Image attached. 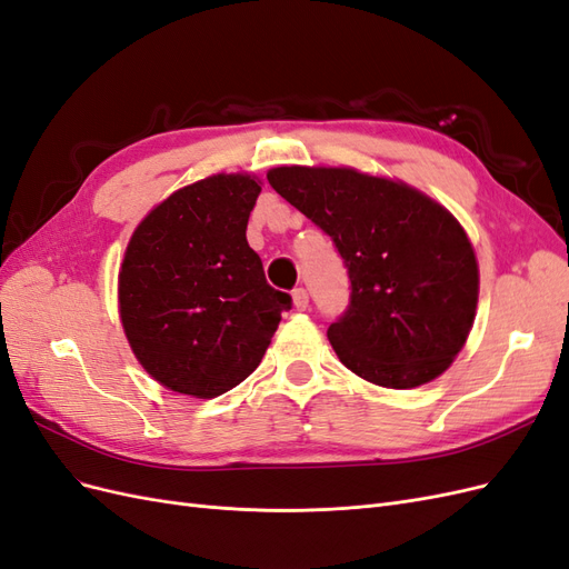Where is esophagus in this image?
<instances>
[{
    "label": "esophagus",
    "instance_id": "esophagus-1",
    "mask_svg": "<svg viewBox=\"0 0 569 569\" xmlns=\"http://www.w3.org/2000/svg\"><path fill=\"white\" fill-rule=\"evenodd\" d=\"M291 301H295L297 311H306V308H308V291L303 287L295 289V291H291Z\"/></svg>",
    "mask_w": 569,
    "mask_h": 569
}]
</instances>
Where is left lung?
Segmentation results:
<instances>
[{
	"mask_svg": "<svg viewBox=\"0 0 569 569\" xmlns=\"http://www.w3.org/2000/svg\"><path fill=\"white\" fill-rule=\"evenodd\" d=\"M274 192L332 237L351 306L327 330L351 372L412 389L451 368L470 337L479 266L458 218L403 180L349 166H278Z\"/></svg>",
	"mask_w": 569,
	"mask_h": 569,
	"instance_id": "1",
	"label": "left lung"
}]
</instances>
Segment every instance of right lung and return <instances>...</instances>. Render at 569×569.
I'll list each match as a JSON object with an SVG mask.
<instances>
[{
    "label": "right lung",
    "mask_w": 569,
    "mask_h": 569,
    "mask_svg": "<svg viewBox=\"0 0 569 569\" xmlns=\"http://www.w3.org/2000/svg\"><path fill=\"white\" fill-rule=\"evenodd\" d=\"M261 184L249 173H216L180 187L126 247L120 325L140 366L170 391L213 399L244 382L291 306L247 242Z\"/></svg>",
    "instance_id": "add662e5"
}]
</instances>
